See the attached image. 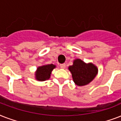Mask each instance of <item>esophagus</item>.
Listing matches in <instances>:
<instances>
[{
    "instance_id": "1",
    "label": "esophagus",
    "mask_w": 121,
    "mask_h": 121,
    "mask_svg": "<svg viewBox=\"0 0 121 121\" xmlns=\"http://www.w3.org/2000/svg\"><path fill=\"white\" fill-rule=\"evenodd\" d=\"M60 66L61 68L64 69V68H65V67H66V64H65V63H63V64H60Z\"/></svg>"
}]
</instances>
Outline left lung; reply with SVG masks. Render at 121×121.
Returning a JSON list of instances; mask_svg holds the SVG:
<instances>
[{"instance_id":"obj_1","label":"left lung","mask_w":121,"mask_h":121,"mask_svg":"<svg viewBox=\"0 0 121 121\" xmlns=\"http://www.w3.org/2000/svg\"><path fill=\"white\" fill-rule=\"evenodd\" d=\"M69 70L74 82L78 86L88 84L95 77L98 72L97 68L92 63L86 64L79 59L74 61L73 65L69 66Z\"/></svg>"}]
</instances>
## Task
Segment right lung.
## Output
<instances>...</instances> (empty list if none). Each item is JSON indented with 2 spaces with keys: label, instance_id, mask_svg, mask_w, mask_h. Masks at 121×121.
<instances>
[{
  "label": "right lung",
  "instance_id": "1",
  "mask_svg": "<svg viewBox=\"0 0 121 121\" xmlns=\"http://www.w3.org/2000/svg\"><path fill=\"white\" fill-rule=\"evenodd\" d=\"M55 68V65L53 64L39 66L37 69V72L36 73V79L39 81H44L49 79L51 72Z\"/></svg>",
  "mask_w": 121,
  "mask_h": 121
}]
</instances>
